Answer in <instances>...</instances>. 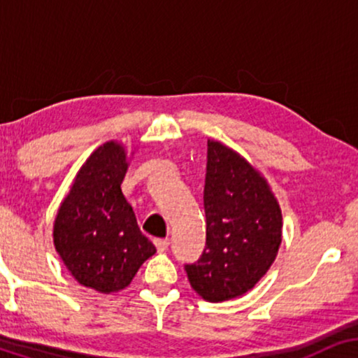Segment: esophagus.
Instances as JSON below:
<instances>
[{
	"label": "esophagus",
	"instance_id": "esophagus-1",
	"mask_svg": "<svg viewBox=\"0 0 358 358\" xmlns=\"http://www.w3.org/2000/svg\"><path fill=\"white\" fill-rule=\"evenodd\" d=\"M155 246H156V249H158V252H164L166 249L169 248V241L168 239L158 238V239H155Z\"/></svg>",
	"mask_w": 358,
	"mask_h": 358
}]
</instances>
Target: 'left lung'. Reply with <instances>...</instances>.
Instances as JSON below:
<instances>
[{
  "label": "left lung",
  "mask_w": 358,
  "mask_h": 358,
  "mask_svg": "<svg viewBox=\"0 0 358 358\" xmlns=\"http://www.w3.org/2000/svg\"><path fill=\"white\" fill-rule=\"evenodd\" d=\"M203 210L205 248L184 268L203 300H231L251 290L272 266L282 243L280 207L246 159L208 140Z\"/></svg>",
  "instance_id": "left-lung-1"
}]
</instances>
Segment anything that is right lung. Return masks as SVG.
Instances as JSON below:
<instances>
[{
	"label": "right lung",
	"instance_id": "obj_1",
	"mask_svg": "<svg viewBox=\"0 0 358 358\" xmlns=\"http://www.w3.org/2000/svg\"><path fill=\"white\" fill-rule=\"evenodd\" d=\"M125 173V150L115 141L99 146L78 173L53 227L57 252L71 275L101 293L125 288L156 252L122 194Z\"/></svg>",
	"mask_w": 358,
	"mask_h": 358
}]
</instances>
